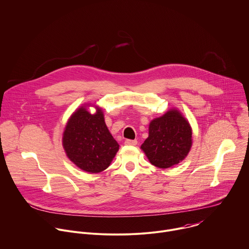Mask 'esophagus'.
Segmentation results:
<instances>
[{
	"instance_id": "34e87169",
	"label": "esophagus",
	"mask_w": 249,
	"mask_h": 249,
	"mask_svg": "<svg viewBox=\"0 0 249 249\" xmlns=\"http://www.w3.org/2000/svg\"><path fill=\"white\" fill-rule=\"evenodd\" d=\"M124 144L125 145H130V146H134L137 144V141L136 140H131V139H126L124 141Z\"/></svg>"
}]
</instances>
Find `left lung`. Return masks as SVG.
I'll list each match as a JSON object with an SVG mask.
<instances>
[{
  "mask_svg": "<svg viewBox=\"0 0 249 249\" xmlns=\"http://www.w3.org/2000/svg\"><path fill=\"white\" fill-rule=\"evenodd\" d=\"M192 146V129L177 110H169L150 123L149 137L141 145L150 162L160 168L179 163Z\"/></svg>",
  "mask_w": 249,
  "mask_h": 249,
  "instance_id": "left-lung-1",
  "label": "left lung"
}]
</instances>
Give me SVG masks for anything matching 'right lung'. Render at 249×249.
<instances>
[{
	"label": "right lung",
	"mask_w": 249,
	"mask_h": 249,
	"mask_svg": "<svg viewBox=\"0 0 249 249\" xmlns=\"http://www.w3.org/2000/svg\"><path fill=\"white\" fill-rule=\"evenodd\" d=\"M63 147L78 167L90 173L106 169L119 150V144L106 126L102 110L90 114L84 107L68 121Z\"/></svg>",
	"instance_id": "1"
}]
</instances>
